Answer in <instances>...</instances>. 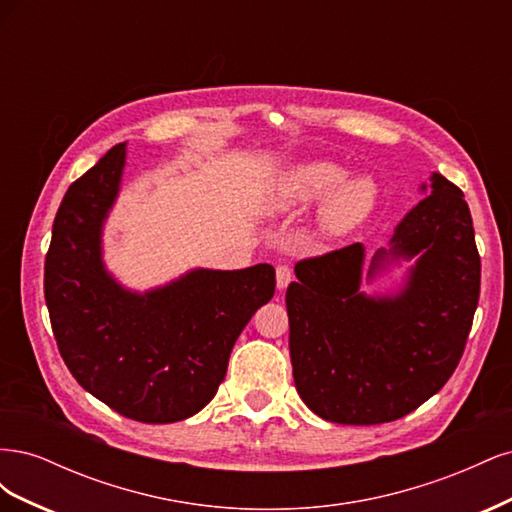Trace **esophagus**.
Instances as JSON below:
<instances>
[{
  "label": "esophagus",
  "instance_id": "34e87169",
  "mask_svg": "<svg viewBox=\"0 0 512 512\" xmlns=\"http://www.w3.org/2000/svg\"><path fill=\"white\" fill-rule=\"evenodd\" d=\"M275 275H277V288L284 290L292 280V269L290 265H286V262H280V265L275 267Z\"/></svg>",
  "mask_w": 512,
  "mask_h": 512
}]
</instances>
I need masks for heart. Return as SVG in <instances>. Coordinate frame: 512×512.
<instances>
[{
	"label": "heart",
	"instance_id": "b5f03b06",
	"mask_svg": "<svg viewBox=\"0 0 512 512\" xmlns=\"http://www.w3.org/2000/svg\"><path fill=\"white\" fill-rule=\"evenodd\" d=\"M346 170L331 162H309L297 166L282 179L277 188L273 205L275 209H297L316 203L322 196H327L336 185L342 183ZM378 203L376 183L359 177L346 181L335 190L320 213V224L324 232L337 237L361 226Z\"/></svg>",
	"mask_w": 512,
	"mask_h": 512
}]
</instances>
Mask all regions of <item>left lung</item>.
Wrapping results in <instances>:
<instances>
[{
    "mask_svg": "<svg viewBox=\"0 0 512 512\" xmlns=\"http://www.w3.org/2000/svg\"><path fill=\"white\" fill-rule=\"evenodd\" d=\"M425 190V185H423ZM386 256L421 254L397 297L359 290L363 245L294 265L286 290L292 376L307 408L342 425L391 423L436 395L466 350L480 294V256L468 203L431 177V194L395 230Z\"/></svg>",
    "mask_w": 512,
    "mask_h": 512,
    "instance_id": "1",
    "label": "left lung"
}]
</instances>
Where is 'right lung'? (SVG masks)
<instances>
[{
  "label": "right lung",
  "instance_id": "1",
  "mask_svg": "<svg viewBox=\"0 0 512 512\" xmlns=\"http://www.w3.org/2000/svg\"><path fill=\"white\" fill-rule=\"evenodd\" d=\"M123 164L119 143L68 188L44 260V299L61 359L85 391L132 421L175 423L218 393L239 333L273 297L275 269H198L147 294L123 290L100 258Z\"/></svg>",
  "mask_w": 512,
  "mask_h": 512
}]
</instances>
